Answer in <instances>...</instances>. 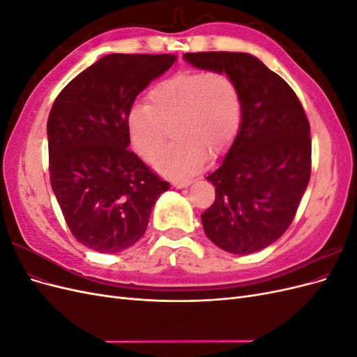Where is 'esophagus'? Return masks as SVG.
Segmentation results:
<instances>
[{"label":"esophagus","instance_id":"34e87169","mask_svg":"<svg viewBox=\"0 0 357 357\" xmlns=\"http://www.w3.org/2000/svg\"><path fill=\"white\" fill-rule=\"evenodd\" d=\"M190 183H192V180H189V178H177V180H172V186L177 189H181V188H188Z\"/></svg>","mask_w":357,"mask_h":357}]
</instances>
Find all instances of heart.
<instances>
[{"label":"heart","mask_w":357,"mask_h":357,"mask_svg":"<svg viewBox=\"0 0 357 357\" xmlns=\"http://www.w3.org/2000/svg\"><path fill=\"white\" fill-rule=\"evenodd\" d=\"M128 113V129L137 152L152 160L172 126L176 139L156 160L162 174L186 177L202 167L205 153L220 156L231 147L241 122L236 83L219 71L180 73L156 83Z\"/></svg>","instance_id":"obj_1"}]
</instances>
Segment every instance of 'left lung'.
<instances>
[{"label": "left lung", "mask_w": 357, "mask_h": 357, "mask_svg": "<svg viewBox=\"0 0 357 357\" xmlns=\"http://www.w3.org/2000/svg\"><path fill=\"white\" fill-rule=\"evenodd\" d=\"M185 59L228 74L241 98L240 132L207 177L215 199L201 214L205 235L229 253L259 252L287 231L308 186L311 138L304 107L278 74L248 53L199 52Z\"/></svg>", "instance_id": "left-lung-1"}]
</instances>
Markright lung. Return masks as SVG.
Instances as JSON below:
<instances>
[{
  "label": "right lung",
  "mask_w": 357,
  "mask_h": 357,
  "mask_svg": "<svg viewBox=\"0 0 357 357\" xmlns=\"http://www.w3.org/2000/svg\"><path fill=\"white\" fill-rule=\"evenodd\" d=\"M176 55L112 53L74 77L47 121L50 185L74 238L117 253L135 244L160 193L168 190L128 149V113Z\"/></svg>",
  "instance_id": "1"
}]
</instances>
